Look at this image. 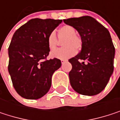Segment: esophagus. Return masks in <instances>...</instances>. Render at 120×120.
Returning <instances> with one entry per match:
<instances>
[{
    "label": "esophagus",
    "instance_id": "34e87169",
    "mask_svg": "<svg viewBox=\"0 0 120 120\" xmlns=\"http://www.w3.org/2000/svg\"><path fill=\"white\" fill-rule=\"evenodd\" d=\"M67 62V60H61V62H62V64H64V62Z\"/></svg>",
    "mask_w": 120,
    "mask_h": 120
}]
</instances>
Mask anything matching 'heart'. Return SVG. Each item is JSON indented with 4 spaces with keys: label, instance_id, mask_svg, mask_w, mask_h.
I'll use <instances>...</instances> for the list:
<instances>
[{
    "label": "heart",
    "instance_id": "1",
    "mask_svg": "<svg viewBox=\"0 0 120 120\" xmlns=\"http://www.w3.org/2000/svg\"><path fill=\"white\" fill-rule=\"evenodd\" d=\"M58 37L60 39L64 40L62 42L64 48L58 49L51 53L52 58L66 60L72 57L76 51H79L82 46V40L81 37L76 35V30L69 25L62 26L58 31ZM47 43L49 49L51 51H54L58 46V39L54 31H52L48 36Z\"/></svg>",
    "mask_w": 120,
    "mask_h": 120
}]
</instances>
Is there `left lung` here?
I'll return each mask as SVG.
<instances>
[{
	"label": "left lung",
	"instance_id": "obj_1",
	"mask_svg": "<svg viewBox=\"0 0 120 120\" xmlns=\"http://www.w3.org/2000/svg\"><path fill=\"white\" fill-rule=\"evenodd\" d=\"M63 21L74 27L82 40L81 52L69 60L72 65L69 73L70 84L79 94L96 95L106 87L114 69L115 47L109 31L89 16Z\"/></svg>",
	"mask_w": 120,
	"mask_h": 120
}]
</instances>
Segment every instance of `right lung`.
Here are the masks:
<instances>
[{
    "label": "right lung",
    "instance_id": "1",
    "mask_svg": "<svg viewBox=\"0 0 120 120\" xmlns=\"http://www.w3.org/2000/svg\"><path fill=\"white\" fill-rule=\"evenodd\" d=\"M62 20L33 19L13 35L8 48V71L16 92L27 99L45 95L51 86V78L61 67V61L46 60L49 53V35Z\"/></svg>",
    "mask_w": 120,
    "mask_h": 120
}]
</instances>
